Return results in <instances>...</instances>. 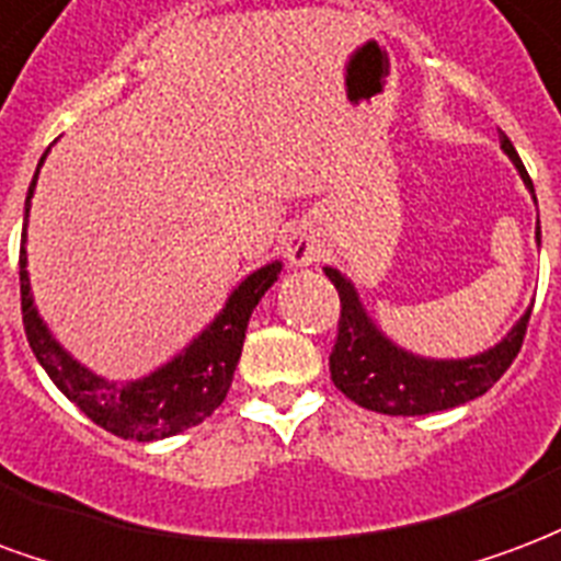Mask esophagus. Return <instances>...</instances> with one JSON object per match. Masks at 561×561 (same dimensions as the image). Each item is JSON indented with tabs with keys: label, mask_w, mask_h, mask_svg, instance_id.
I'll list each match as a JSON object with an SVG mask.
<instances>
[{
	"label": "esophagus",
	"mask_w": 561,
	"mask_h": 561,
	"mask_svg": "<svg viewBox=\"0 0 561 561\" xmlns=\"http://www.w3.org/2000/svg\"><path fill=\"white\" fill-rule=\"evenodd\" d=\"M285 259L291 267H309L312 261L321 259V240L309 226L294 228L291 238L285 240Z\"/></svg>",
	"instance_id": "obj_1"
}]
</instances>
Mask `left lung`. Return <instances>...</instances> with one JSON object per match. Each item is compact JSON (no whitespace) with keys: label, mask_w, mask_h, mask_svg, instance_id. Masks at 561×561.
<instances>
[{"label":"left lung","mask_w":561,"mask_h":561,"mask_svg":"<svg viewBox=\"0 0 561 561\" xmlns=\"http://www.w3.org/2000/svg\"><path fill=\"white\" fill-rule=\"evenodd\" d=\"M500 148L508 153V160L535 198L533 181L505 133L500 136ZM535 240L541 243V226H535ZM323 273L330 276L342 300L339 339L330 354V375L335 389H342L359 408L386 416H425L484 396L514 363L533 314V309H526L520 321L505 333V339L481 354L463 359H431L398 347L389 335H383V330L371 321V314L365 312L354 282L342 270L323 267Z\"/></svg>","instance_id":"left-lung-1"}]
</instances>
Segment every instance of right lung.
I'll use <instances>...</instances> for the list:
<instances>
[{
	"instance_id": "1",
	"label": "right lung",
	"mask_w": 561,
	"mask_h": 561,
	"mask_svg": "<svg viewBox=\"0 0 561 561\" xmlns=\"http://www.w3.org/2000/svg\"><path fill=\"white\" fill-rule=\"evenodd\" d=\"M47 151L37 163L35 178L28 184L26 207H23L20 302H23V327H26L28 347H32L41 368L49 375V380L59 386L61 392L103 431H110L115 437L136 439V443L175 437L181 431L205 422L226 401L228 386H231V377H234V368H238L240 351H243L252 309L259 306L270 285L279 279L282 261H270L264 267L252 270L247 279L228 294L222 312L207 323L205 330L186 344L181 354L172 356L160 368H153L151 375L124 380V383L94 375L80 359H73L56 342V335L49 333L44 318L37 314L32 282H28V207H32L37 175H41V165L47 160Z\"/></svg>"
}]
</instances>
